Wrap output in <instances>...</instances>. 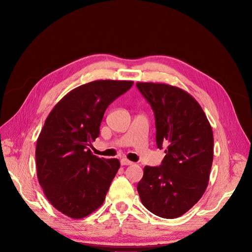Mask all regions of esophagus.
<instances>
[{"label":"esophagus","instance_id":"34e87169","mask_svg":"<svg viewBox=\"0 0 252 252\" xmlns=\"http://www.w3.org/2000/svg\"><path fill=\"white\" fill-rule=\"evenodd\" d=\"M121 163H122V165H131V164H133V162L129 161L128 159H126V158H123V159L121 160Z\"/></svg>","mask_w":252,"mask_h":252}]
</instances>
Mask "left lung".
I'll use <instances>...</instances> for the list:
<instances>
[{
    "instance_id": "1",
    "label": "left lung",
    "mask_w": 252,
    "mask_h": 252,
    "mask_svg": "<svg viewBox=\"0 0 252 252\" xmlns=\"http://www.w3.org/2000/svg\"><path fill=\"white\" fill-rule=\"evenodd\" d=\"M155 116L156 144L165 156L145 166L138 193L155 216L176 219L204 194L214 160V134L201 106L189 93L166 84L137 83Z\"/></svg>"
}]
</instances>
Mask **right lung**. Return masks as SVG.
Masks as SVG:
<instances>
[{"mask_svg":"<svg viewBox=\"0 0 252 252\" xmlns=\"http://www.w3.org/2000/svg\"><path fill=\"white\" fill-rule=\"evenodd\" d=\"M133 84L100 79L79 86L48 115L36 141V175L47 199L63 215L83 219L103 204L121 163L97 157L88 146L99 137L105 110Z\"/></svg>","mask_w":252,"mask_h":252,"instance_id":"1","label":"right lung"}]
</instances>
